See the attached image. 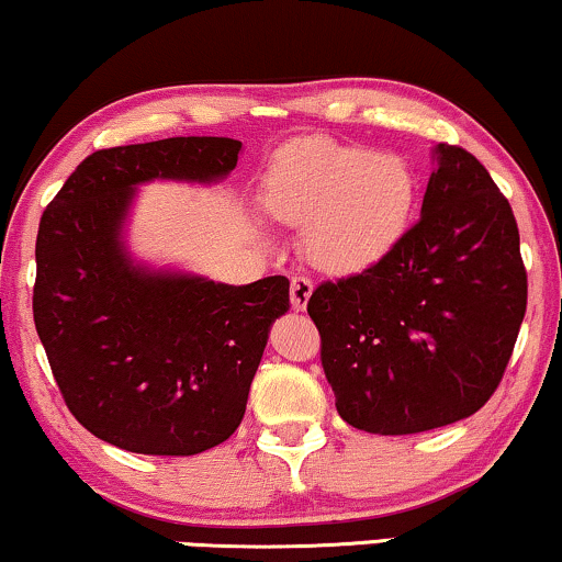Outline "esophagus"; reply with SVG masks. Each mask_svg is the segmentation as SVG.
I'll list each match as a JSON object with an SVG mask.
<instances>
[{"label": "esophagus", "instance_id": "esophagus-1", "mask_svg": "<svg viewBox=\"0 0 562 562\" xmlns=\"http://www.w3.org/2000/svg\"><path fill=\"white\" fill-rule=\"evenodd\" d=\"M310 294H313V281L307 276H294L292 279V307L300 313V310L307 307Z\"/></svg>", "mask_w": 562, "mask_h": 562}]
</instances>
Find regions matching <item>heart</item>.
<instances>
[{
    "label": "heart",
    "instance_id": "obj_1",
    "mask_svg": "<svg viewBox=\"0 0 562 562\" xmlns=\"http://www.w3.org/2000/svg\"><path fill=\"white\" fill-rule=\"evenodd\" d=\"M262 205L281 224L304 228V255L315 268L351 276L404 239L417 177L404 156L307 140L273 158Z\"/></svg>",
    "mask_w": 562,
    "mask_h": 562
}]
</instances>
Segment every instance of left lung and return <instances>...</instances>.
<instances>
[{
  "instance_id": "left-lung-1",
  "label": "left lung",
  "mask_w": 562,
  "mask_h": 562,
  "mask_svg": "<svg viewBox=\"0 0 562 562\" xmlns=\"http://www.w3.org/2000/svg\"><path fill=\"white\" fill-rule=\"evenodd\" d=\"M351 427L412 435L472 417L501 385L526 313L510 203L459 145L435 148L422 218L383 260L307 302Z\"/></svg>"
}]
</instances>
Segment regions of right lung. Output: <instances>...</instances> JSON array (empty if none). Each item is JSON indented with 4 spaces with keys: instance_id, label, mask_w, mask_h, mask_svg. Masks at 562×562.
Here are the masks:
<instances>
[{
    "instance_id": "add662e5",
    "label": "right lung",
    "mask_w": 562,
    "mask_h": 562,
    "mask_svg": "<svg viewBox=\"0 0 562 562\" xmlns=\"http://www.w3.org/2000/svg\"><path fill=\"white\" fill-rule=\"evenodd\" d=\"M232 137H166L90 154L46 205L36 239L33 321L72 417L145 456H195L232 438L289 279L247 286L150 270L122 226L137 184L216 182Z\"/></svg>"
}]
</instances>
